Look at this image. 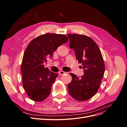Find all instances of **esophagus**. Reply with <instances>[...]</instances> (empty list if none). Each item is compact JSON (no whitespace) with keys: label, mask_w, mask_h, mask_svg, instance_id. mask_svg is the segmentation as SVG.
<instances>
[{"label":"esophagus","mask_w":127,"mask_h":127,"mask_svg":"<svg viewBox=\"0 0 127 127\" xmlns=\"http://www.w3.org/2000/svg\"><path fill=\"white\" fill-rule=\"evenodd\" d=\"M59 74L60 75H64V74H66V72L64 71H63V70H61V71H60L59 72Z\"/></svg>","instance_id":"esophagus-1"}]
</instances>
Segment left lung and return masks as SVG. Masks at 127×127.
<instances>
[{
    "instance_id": "8db88e82",
    "label": "left lung",
    "mask_w": 127,
    "mask_h": 127,
    "mask_svg": "<svg viewBox=\"0 0 127 127\" xmlns=\"http://www.w3.org/2000/svg\"><path fill=\"white\" fill-rule=\"evenodd\" d=\"M67 36L69 48L74 50L84 73L81 78L70 73L72 80L68 85L69 94L78 101H86L96 93L104 73V63L100 50L91 38L76 34Z\"/></svg>"
}]
</instances>
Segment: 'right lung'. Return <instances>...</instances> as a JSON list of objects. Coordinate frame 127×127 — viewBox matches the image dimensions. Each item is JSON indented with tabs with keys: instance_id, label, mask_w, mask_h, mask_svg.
<instances>
[{
	"instance_id": "obj_1",
	"label": "right lung",
	"mask_w": 127,
	"mask_h": 127,
	"mask_svg": "<svg viewBox=\"0 0 127 127\" xmlns=\"http://www.w3.org/2000/svg\"><path fill=\"white\" fill-rule=\"evenodd\" d=\"M68 41L63 34L47 33L33 40L26 48L21 64L23 85L32 100L43 101L50 94L51 86L58 73L53 72L43 64L52 58L53 52Z\"/></svg>"
}]
</instances>
